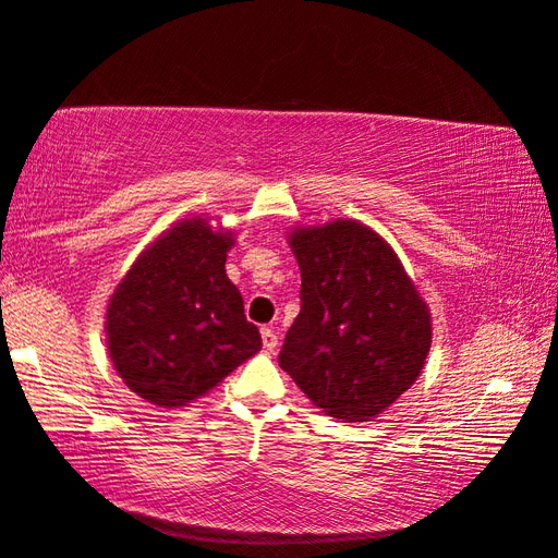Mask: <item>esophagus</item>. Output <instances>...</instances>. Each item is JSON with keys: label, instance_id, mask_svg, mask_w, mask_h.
<instances>
[{"label": "esophagus", "instance_id": "1", "mask_svg": "<svg viewBox=\"0 0 558 558\" xmlns=\"http://www.w3.org/2000/svg\"><path fill=\"white\" fill-rule=\"evenodd\" d=\"M262 345H264V350H269V353H274V350H277V345H279L277 330L269 328V326H264L262 328Z\"/></svg>", "mask_w": 558, "mask_h": 558}]
</instances>
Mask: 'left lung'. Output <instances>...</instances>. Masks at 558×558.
<instances>
[{"label":"left lung","mask_w":558,"mask_h":558,"mask_svg":"<svg viewBox=\"0 0 558 558\" xmlns=\"http://www.w3.org/2000/svg\"><path fill=\"white\" fill-rule=\"evenodd\" d=\"M301 311L281 369L326 414L367 422L414 385L432 348V318L397 254L363 222L291 232Z\"/></svg>","instance_id":"obj_1"}]
</instances>
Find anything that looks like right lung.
I'll return each mask as SVG.
<instances>
[{"instance_id":"right-lung-1","label":"right lung","mask_w":558,"mask_h":558,"mask_svg":"<svg viewBox=\"0 0 558 558\" xmlns=\"http://www.w3.org/2000/svg\"><path fill=\"white\" fill-rule=\"evenodd\" d=\"M228 232L193 218L161 234L107 306V345L124 385L159 407L203 397L262 348L225 274Z\"/></svg>"}]
</instances>
